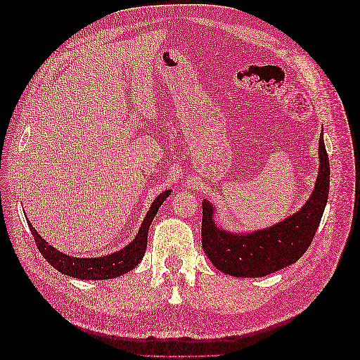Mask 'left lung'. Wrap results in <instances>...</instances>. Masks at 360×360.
<instances>
[{
    "mask_svg": "<svg viewBox=\"0 0 360 360\" xmlns=\"http://www.w3.org/2000/svg\"><path fill=\"white\" fill-rule=\"evenodd\" d=\"M320 169L311 198L302 209L275 226L250 234H231L212 219L213 207L202 201L201 243L217 270L237 278H259L284 269L307 252L320 225L329 197V156L320 136Z\"/></svg>",
    "mask_w": 360,
    "mask_h": 360,
    "instance_id": "obj_1",
    "label": "left lung"
}]
</instances>
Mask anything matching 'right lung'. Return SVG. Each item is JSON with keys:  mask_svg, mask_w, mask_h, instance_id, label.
<instances>
[{"mask_svg": "<svg viewBox=\"0 0 360 360\" xmlns=\"http://www.w3.org/2000/svg\"><path fill=\"white\" fill-rule=\"evenodd\" d=\"M169 192L171 191L162 192L153 201V204L150 205V210L146 216V219L143 224H141L139 231L132 243L127 245L122 250H118V252L105 255L101 258H75V257L63 254L58 249L52 248L51 245H48L45 240H43V238L36 233L34 228H32V225L28 221L27 222L32 237H34L37 249L40 250L43 258H45L52 267H56L58 271H61V274L69 275L72 278H78V279H93V281L111 279V278L122 276L123 274H127V271L136 267L139 261L143 259L146 254V248H147V234H148L150 224L155 219V216L162 202L168 198Z\"/></svg>", "mask_w": 360, "mask_h": 360, "instance_id": "1", "label": "right lung"}]
</instances>
